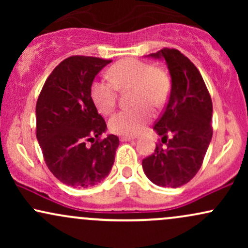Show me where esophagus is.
<instances>
[{
    "mask_svg": "<svg viewBox=\"0 0 248 248\" xmlns=\"http://www.w3.org/2000/svg\"><path fill=\"white\" fill-rule=\"evenodd\" d=\"M134 140H135V139L130 138V136H121L120 138L121 142H129V141H134Z\"/></svg>",
    "mask_w": 248,
    "mask_h": 248,
    "instance_id": "34e87169",
    "label": "esophagus"
}]
</instances>
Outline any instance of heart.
Returning a JSON list of instances; mask_svg holds the SVG:
<instances>
[{
	"mask_svg": "<svg viewBox=\"0 0 248 248\" xmlns=\"http://www.w3.org/2000/svg\"><path fill=\"white\" fill-rule=\"evenodd\" d=\"M109 80H95L91 96L102 114H109L116 105V90H132L133 110H122L110 118V132L121 136H135L153 118L150 107L164 106L170 93V81L164 71L138 59H124L108 71Z\"/></svg>",
	"mask_w": 248,
	"mask_h": 248,
	"instance_id": "heart-1",
	"label": "heart"
}]
</instances>
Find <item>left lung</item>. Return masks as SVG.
Wrapping results in <instances>:
<instances>
[{
    "instance_id": "8db88e82",
    "label": "left lung",
    "mask_w": 248,
    "mask_h": 248,
    "mask_svg": "<svg viewBox=\"0 0 248 248\" xmlns=\"http://www.w3.org/2000/svg\"><path fill=\"white\" fill-rule=\"evenodd\" d=\"M166 62L171 91L154 130L166 147L142 161L146 176L156 186L179 187L201 169L212 139V101L197 67L183 53L166 49L148 55Z\"/></svg>"
}]
</instances>
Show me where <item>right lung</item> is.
Wrapping results in <instances>:
<instances>
[{"mask_svg":"<svg viewBox=\"0 0 248 248\" xmlns=\"http://www.w3.org/2000/svg\"><path fill=\"white\" fill-rule=\"evenodd\" d=\"M112 61L73 56L45 81L36 105L37 140L45 163L62 183L90 187L106 178L114 164L119 138L107 126L91 96L95 76ZM92 141L88 146L87 141Z\"/></svg>","mask_w":248,"mask_h":248,"instance_id":"right-lung-1","label":"right lung"}]
</instances>
